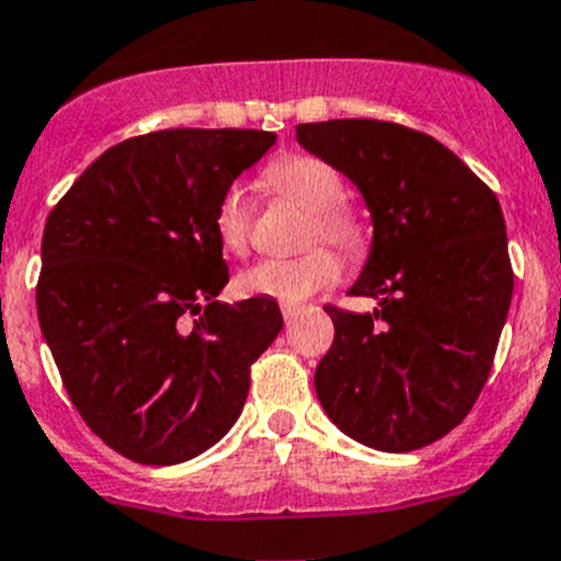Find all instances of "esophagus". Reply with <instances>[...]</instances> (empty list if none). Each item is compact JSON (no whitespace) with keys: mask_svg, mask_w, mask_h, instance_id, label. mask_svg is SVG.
Wrapping results in <instances>:
<instances>
[{"mask_svg":"<svg viewBox=\"0 0 561 561\" xmlns=\"http://www.w3.org/2000/svg\"><path fill=\"white\" fill-rule=\"evenodd\" d=\"M298 309H301V307H298V304H282V318H285L287 323H290V320L298 314Z\"/></svg>","mask_w":561,"mask_h":561,"instance_id":"obj_1","label":"esophagus"}]
</instances>
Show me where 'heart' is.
Returning <instances> with one entry per match:
<instances>
[{
  "label": "heart",
  "instance_id": "b5f03b06",
  "mask_svg": "<svg viewBox=\"0 0 561 561\" xmlns=\"http://www.w3.org/2000/svg\"><path fill=\"white\" fill-rule=\"evenodd\" d=\"M263 181L271 192L309 210L307 243H329L347 260H358L367 252V219L351 203H345V181L334 164L320 156L290 153L271 161L263 170ZM214 230L227 252H247L252 208L247 203V194L238 186H230L221 194L214 214ZM340 276V257L331 249L312 247L290 260H260L238 276V287L247 296L296 304L334 285Z\"/></svg>",
  "mask_w": 561,
  "mask_h": 561
}]
</instances>
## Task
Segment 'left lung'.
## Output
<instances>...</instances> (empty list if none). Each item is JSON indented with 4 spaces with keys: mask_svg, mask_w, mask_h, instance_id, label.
<instances>
[{
    "mask_svg": "<svg viewBox=\"0 0 561 561\" xmlns=\"http://www.w3.org/2000/svg\"><path fill=\"white\" fill-rule=\"evenodd\" d=\"M296 136L362 188L375 221L351 296L378 298V309L325 307L334 342L314 369L320 405L364 447H427L474 408L513 301L496 194L408 125L325 119L296 125Z\"/></svg>",
    "mask_w": 561,
    "mask_h": 561,
    "instance_id": "1",
    "label": "left lung"
}]
</instances>
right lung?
Wrapping results in <instances>:
<instances>
[{"label": "right lung", "mask_w": 561, "mask_h": 561, "mask_svg": "<svg viewBox=\"0 0 561 561\" xmlns=\"http://www.w3.org/2000/svg\"><path fill=\"white\" fill-rule=\"evenodd\" d=\"M274 142L254 128L130 136L48 214L41 331L87 427L134 463H183L214 447L282 331L274 298L214 301L230 279L216 205Z\"/></svg>", "instance_id": "right-lung-1"}]
</instances>
